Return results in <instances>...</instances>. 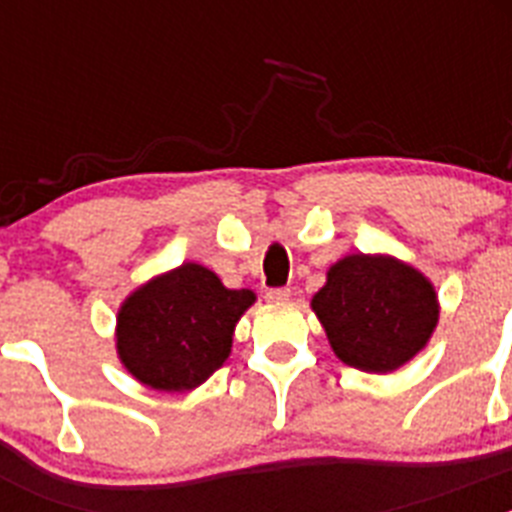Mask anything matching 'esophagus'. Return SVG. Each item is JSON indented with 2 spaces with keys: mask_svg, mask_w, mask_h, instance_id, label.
<instances>
[{
  "mask_svg": "<svg viewBox=\"0 0 512 512\" xmlns=\"http://www.w3.org/2000/svg\"><path fill=\"white\" fill-rule=\"evenodd\" d=\"M289 297H292V289L289 287H277L266 292V300L269 302H287Z\"/></svg>",
  "mask_w": 512,
  "mask_h": 512,
  "instance_id": "1",
  "label": "esophagus"
}]
</instances>
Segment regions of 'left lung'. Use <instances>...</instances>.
I'll return each instance as SVG.
<instances>
[{
  "label": "left lung",
  "instance_id": "1",
  "mask_svg": "<svg viewBox=\"0 0 512 512\" xmlns=\"http://www.w3.org/2000/svg\"><path fill=\"white\" fill-rule=\"evenodd\" d=\"M312 310L338 359L374 374L408 364L438 323L436 289L418 269L366 253L330 266Z\"/></svg>",
  "mask_w": 512,
  "mask_h": 512
}]
</instances>
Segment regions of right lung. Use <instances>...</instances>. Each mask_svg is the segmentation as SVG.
I'll list each match as a JSON object with an SVG mask.
<instances>
[{"label":"right lung","instance_id":"add662e5","mask_svg":"<svg viewBox=\"0 0 512 512\" xmlns=\"http://www.w3.org/2000/svg\"><path fill=\"white\" fill-rule=\"evenodd\" d=\"M251 289H228L215 271L182 264L138 287L117 312V356L158 392L200 387L225 364Z\"/></svg>","mask_w":512,"mask_h":512}]
</instances>
